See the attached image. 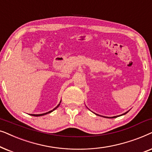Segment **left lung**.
<instances>
[{"instance_id":"8db88e82","label":"left lung","mask_w":152,"mask_h":152,"mask_svg":"<svg viewBox=\"0 0 152 152\" xmlns=\"http://www.w3.org/2000/svg\"><path fill=\"white\" fill-rule=\"evenodd\" d=\"M129 111H126V112H125V113H123V114H122V115H120V116H121V115H125V114H126V113H127ZM95 114H96V113H95ZM96 115H97V114H96ZM100 116H101V115H100ZM118 116H119V115H117V116H113V117H111V118H117V117H118ZM102 117H105V116H102ZM105 118H109V117H105Z\"/></svg>"}]
</instances>
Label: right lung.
I'll list each match as a JSON object with an SVG mask.
<instances>
[{
	"instance_id": "add662e5",
	"label": "right lung",
	"mask_w": 152,
	"mask_h": 152,
	"mask_svg": "<svg viewBox=\"0 0 152 152\" xmlns=\"http://www.w3.org/2000/svg\"><path fill=\"white\" fill-rule=\"evenodd\" d=\"M61 100L60 101V102H59V104H58L57 107H56L55 109H53V110H51V111H48V112H47V113H42V114H31L30 115H32V116H36V117H38V116H42V115H45V114H48V113H51V112H53V111H55V110L56 109H57L58 107H59V106L60 105V103H61Z\"/></svg>"
}]
</instances>
